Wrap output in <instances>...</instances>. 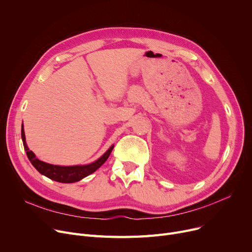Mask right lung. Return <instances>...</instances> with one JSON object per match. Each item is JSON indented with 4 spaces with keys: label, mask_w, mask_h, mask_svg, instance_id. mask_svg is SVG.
I'll list each match as a JSON object with an SVG mask.
<instances>
[{
    "label": "right lung",
    "mask_w": 252,
    "mask_h": 252,
    "mask_svg": "<svg viewBox=\"0 0 252 252\" xmlns=\"http://www.w3.org/2000/svg\"><path fill=\"white\" fill-rule=\"evenodd\" d=\"M21 138L23 142V146L24 150L26 151V155H28L30 161L32 164L34 166V168L38 171L39 174L44 175L45 177L56 181L59 183H75L83 180L84 178L88 177L89 175L95 173V171L106 161L107 158L109 157L114 145L106 151L100 158H98L97 160L94 162L85 164V165H72V166H62V165H54V164H50L47 162H44L42 160H39L38 158L35 156V154L30 150L28 147V144H26L25 141V134H24V128H23V124L21 126Z\"/></svg>",
    "instance_id": "1"
}]
</instances>
